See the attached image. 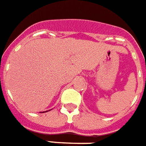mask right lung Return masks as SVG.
I'll list each match as a JSON object with an SVG mask.
<instances>
[{
	"label": "right lung",
	"mask_w": 146,
	"mask_h": 146,
	"mask_svg": "<svg viewBox=\"0 0 146 146\" xmlns=\"http://www.w3.org/2000/svg\"><path fill=\"white\" fill-rule=\"evenodd\" d=\"M45 112H47V111H45ZM41 113H44V112H41Z\"/></svg>",
	"instance_id": "right-lung-1"
}]
</instances>
